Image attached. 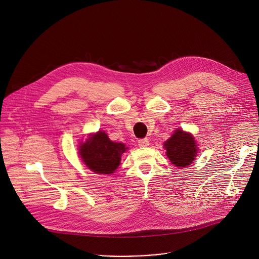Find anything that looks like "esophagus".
Instances as JSON below:
<instances>
[{
	"instance_id": "34e87169",
	"label": "esophagus",
	"mask_w": 259,
	"mask_h": 259,
	"mask_svg": "<svg viewBox=\"0 0 259 259\" xmlns=\"http://www.w3.org/2000/svg\"><path fill=\"white\" fill-rule=\"evenodd\" d=\"M138 143H139V146L140 147H147V146H149V140L147 139V138H145V139H140L139 141H138Z\"/></svg>"
}]
</instances>
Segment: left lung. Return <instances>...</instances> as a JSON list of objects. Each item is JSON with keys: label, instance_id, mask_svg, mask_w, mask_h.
<instances>
[{"label": "left lung", "instance_id": "obj_1", "mask_svg": "<svg viewBox=\"0 0 259 259\" xmlns=\"http://www.w3.org/2000/svg\"><path fill=\"white\" fill-rule=\"evenodd\" d=\"M166 155L170 162L178 167H185L192 163L197 155V145L191 134L177 130L164 143Z\"/></svg>", "mask_w": 259, "mask_h": 259}]
</instances>
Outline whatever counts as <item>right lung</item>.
<instances>
[{
  "label": "right lung",
  "mask_w": 259,
  "mask_h": 259,
  "mask_svg": "<svg viewBox=\"0 0 259 259\" xmlns=\"http://www.w3.org/2000/svg\"><path fill=\"white\" fill-rule=\"evenodd\" d=\"M127 147L109 140L104 132L91 135L79 146V155L84 164L94 172L110 175L118 167L121 155Z\"/></svg>",
  "instance_id": "right-lung-1"
}]
</instances>
